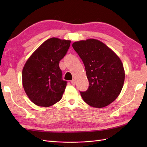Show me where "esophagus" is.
<instances>
[{
  "label": "esophagus",
  "instance_id": "obj_1",
  "mask_svg": "<svg viewBox=\"0 0 147 147\" xmlns=\"http://www.w3.org/2000/svg\"><path fill=\"white\" fill-rule=\"evenodd\" d=\"M71 84H72V85H75V84H76V80H72L71 81Z\"/></svg>",
  "mask_w": 147,
  "mask_h": 147
}]
</instances>
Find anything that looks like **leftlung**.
<instances>
[{"label": "left lung", "instance_id": "1", "mask_svg": "<svg viewBox=\"0 0 147 147\" xmlns=\"http://www.w3.org/2000/svg\"><path fill=\"white\" fill-rule=\"evenodd\" d=\"M85 65L89 87L81 92L83 100L95 108L109 105L117 98L123 87L125 73L120 58L105 43L96 39L73 43Z\"/></svg>", "mask_w": 147, "mask_h": 147}]
</instances>
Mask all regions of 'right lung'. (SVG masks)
Wrapping results in <instances>:
<instances>
[{
	"label": "right lung",
	"instance_id": "obj_1",
	"mask_svg": "<svg viewBox=\"0 0 147 147\" xmlns=\"http://www.w3.org/2000/svg\"><path fill=\"white\" fill-rule=\"evenodd\" d=\"M70 43L71 40L49 38L26 62L22 71V83L24 92L33 104L47 107L62 98L67 82L62 79L59 64Z\"/></svg>",
	"mask_w": 147,
	"mask_h": 147
}]
</instances>
